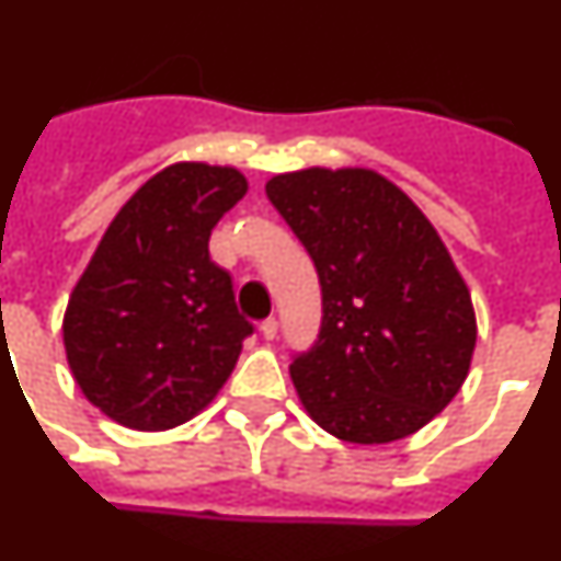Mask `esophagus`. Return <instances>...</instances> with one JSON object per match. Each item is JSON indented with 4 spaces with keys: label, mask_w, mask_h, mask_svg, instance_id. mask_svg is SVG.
<instances>
[{
    "label": "esophagus",
    "mask_w": 561,
    "mask_h": 561,
    "mask_svg": "<svg viewBox=\"0 0 561 561\" xmlns=\"http://www.w3.org/2000/svg\"><path fill=\"white\" fill-rule=\"evenodd\" d=\"M259 331H262V336H265V339H276V333H279V319H276V317L265 319Z\"/></svg>",
    "instance_id": "34e87169"
}]
</instances>
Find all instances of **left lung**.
<instances>
[{"instance_id":"1","label":"left lung","mask_w":561,"mask_h":561,"mask_svg":"<svg viewBox=\"0 0 561 561\" xmlns=\"http://www.w3.org/2000/svg\"><path fill=\"white\" fill-rule=\"evenodd\" d=\"M322 285L317 342L290 365L324 431L385 445L425 427L459 393L477 347L468 285L425 214L362 168H310L265 185Z\"/></svg>"}]
</instances>
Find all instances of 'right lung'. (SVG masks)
I'll return each instance as SVG.
<instances>
[{"label": "right lung", "instance_id": "obj_1", "mask_svg": "<svg viewBox=\"0 0 561 561\" xmlns=\"http://www.w3.org/2000/svg\"><path fill=\"white\" fill-rule=\"evenodd\" d=\"M244 191L233 168H164L125 202L70 294L68 365L119 425L176 427L228 382L253 324L208 242Z\"/></svg>", "mask_w": 561, "mask_h": 561}]
</instances>
